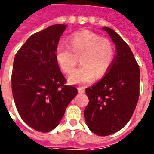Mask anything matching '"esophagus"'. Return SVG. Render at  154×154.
<instances>
[{"mask_svg":"<svg viewBox=\"0 0 154 154\" xmlns=\"http://www.w3.org/2000/svg\"><path fill=\"white\" fill-rule=\"evenodd\" d=\"M78 92H79V93H84V92H85V89L82 88V87H79Z\"/></svg>","mask_w":154,"mask_h":154,"instance_id":"1","label":"esophagus"}]
</instances>
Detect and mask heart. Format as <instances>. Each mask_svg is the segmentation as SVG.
<instances>
[{
  "instance_id": "obj_1",
  "label": "heart",
  "mask_w": 154,
  "mask_h": 154,
  "mask_svg": "<svg viewBox=\"0 0 154 154\" xmlns=\"http://www.w3.org/2000/svg\"><path fill=\"white\" fill-rule=\"evenodd\" d=\"M69 47L57 46L55 58L62 72L70 73L81 58L82 66L69 75L70 84H88L103 78L111 68L115 51L109 40L90 31H82L69 37Z\"/></svg>"
}]
</instances>
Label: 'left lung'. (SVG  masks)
Instances as JSON below:
<instances>
[{
	"label": "left lung",
	"mask_w": 154,
	"mask_h": 154,
	"mask_svg": "<svg viewBox=\"0 0 154 154\" xmlns=\"http://www.w3.org/2000/svg\"><path fill=\"white\" fill-rule=\"evenodd\" d=\"M106 31L116 47V55L106 75L85 89L89 104L84 111L89 130L108 136L126 126L133 116L140 96V71L130 48L116 31Z\"/></svg>",
	"instance_id": "1"
}]
</instances>
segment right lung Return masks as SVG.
Returning <instances> with one entry per match:
<instances>
[{"mask_svg":"<svg viewBox=\"0 0 154 154\" xmlns=\"http://www.w3.org/2000/svg\"><path fill=\"white\" fill-rule=\"evenodd\" d=\"M65 24H54L31 35L14 57L11 75L14 100L19 115L37 131L58 125L78 90L65 85L55 50Z\"/></svg>","mask_w":154,"mask_h":154,"instance_id":"add662e5","label":"right lung"}]
</instances>
